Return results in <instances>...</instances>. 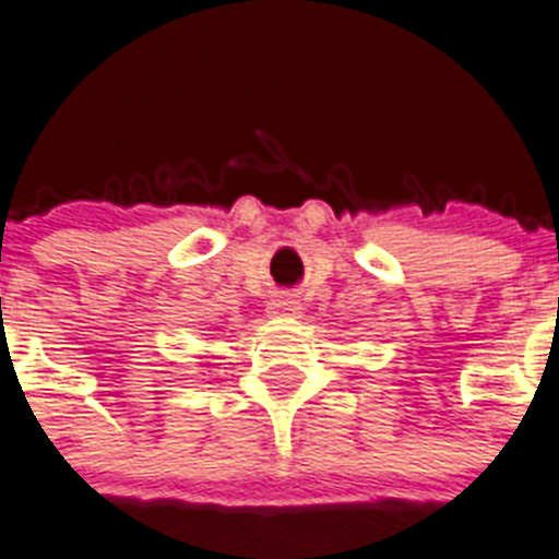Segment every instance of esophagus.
I'll return each instance as SVG.
<instances>
[{
	"mask_svg": "<svg viewBox=\"0 0 559 559\" xmlns=\"http://www.w3.org/2000/svg\"><path fill=\"white\" fill-rule=\"evenodd\" d=\"M299 310L301 301L290 294L276 296V299L269 301V313L276 316V319H294V316H299Z\"/></svg>",
	"mask_w": 559,
	"mask_h": 559,
	"instance_id": "34e87169",
	"label": "esophagus"
}]
</instances>
